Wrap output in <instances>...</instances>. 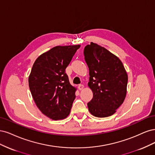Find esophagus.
<instances>
[{"mask_svg": "<svg viewBox=\"0 0 155 155\" xmlns=\"http://www.w3.org/2000/svg\"><path fill=\"white\" fill-rule=\"evenodd\" d=\"M84 85L83 84H79L78 86V89L79 90H82V89L84 88Z\"/></svg>", "mask_w": 155, "mask_h": 155, "instance_id": "1", "label": "esophagus"}]
</instances>
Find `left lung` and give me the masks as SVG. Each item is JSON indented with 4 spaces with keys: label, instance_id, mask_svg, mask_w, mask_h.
Masks as SVG:
<instances>
[{
    "label": "left lung",
    "instance_id": "left-lung-1",
    "mask_svg": "<svg viewBox=\"0 0 155 155\" xmlns=\"http://www.w3.org/2000/svg\"><path fill=\"white\" fill-rule=\"evenodd\" d=\"M89 68L88 86L93 93L88 109L96 117L111 116L124 102L128 77L124 65L116 55L97 44L91 42L84 50Z\"/></svg>",
    "mask_w": 155,
    "mask_h": 155
}]
</instances>
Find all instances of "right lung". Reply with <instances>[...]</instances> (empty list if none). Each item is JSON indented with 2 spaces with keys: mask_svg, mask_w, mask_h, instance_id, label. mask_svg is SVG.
<instances>
[{
  "mask_svg": "<svg viewBox=\"0 0 155 155\" xmlns=\"http://www.w3.org/2000/svg\"><path fill=\"white\" fill-rule=\"evenodd\" d=\"M80 45L58 46L41 54L29 76V87L37 106L54 120L66 118L71 111L77 88L69 81L66 69Z\"/></svg>",
  "mask_w": 155,
  "mask_h": 155,
  "instance_id": "right-lung-1",
  "label": "right lung"
}]
</instances>
